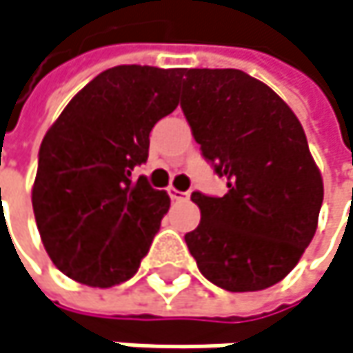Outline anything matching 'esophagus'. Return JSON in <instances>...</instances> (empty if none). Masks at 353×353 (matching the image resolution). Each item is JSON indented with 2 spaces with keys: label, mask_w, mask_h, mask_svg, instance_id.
I'll list each match as a JSON object with an SVG mask.
<instances>
[{
  "label": "esophagus",
  "mask_w": 353,
  "mask_h": 353,
  "mask_svg": "<svg viewBox=\"0 0 353 353\" xmlns=\"http://www.w3.org/2000/svg\"><path fill=\"white\" fill-rule=\"evenodd\" d=\"M168 197L172 201H185V199H189V193L187 191H176L174 187H168Z\"/></svg>",
  "instance_id": "obj_1"
}]
</instances>
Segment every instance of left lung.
Wrapping results in <instances>:
<instances>
[{"label": "left lung", "instance_id": "1", "mask_svg": "<svg viewBox=\"0 0 353 353\" xmlns=\"http://www.w3.org/2000/svg\"><path fill=\"white\" fill-rule=\"evenodd\" d=\"M181 108L203 158L228 181L223 197L191 195L201 223L185 242L201 274L230 292L281 283L313 240L323 203L301 121L238 68H185Z\"/></svg>", "mask_w": 353, "mask_h": 353}]
</instances>
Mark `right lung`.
<instances>
[{
  "mask_svg": "<svg viewBox=\"0 0 353 353\" xmlns=\"http://www.w3.org/2000/svg\"><path fill=\"white\" fill-rule=\"evenodd\" d=\"M183 68L121 65L99 72L46 132L32 207L42 243L68 279L108 288L132 279L170 207L134 168L150 132L179 105Z\"/></svg>",
  "mask_w": 353,
  "mask_h": 353,
  "instance_id": "add662e5",
  "label": "right lung"
}]
</instances>
